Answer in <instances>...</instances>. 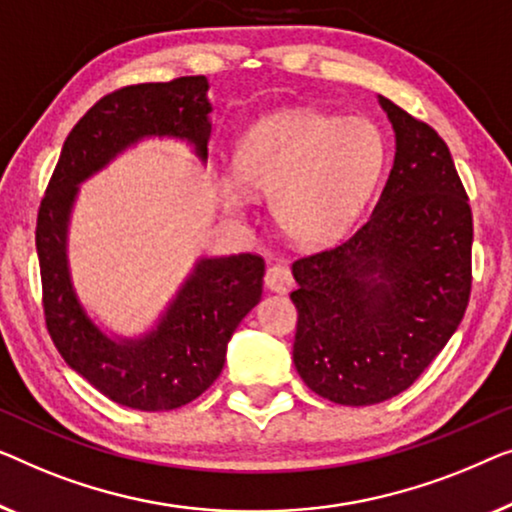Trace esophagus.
Listing matches in <instances>:
<instances>
[{
  "label": "esophagus",
  "instance_id": "esophagus-1",
  "mask_svg": "<svg viewBox=\"0 0 512 512\" xmlns=\"http://www.w3.org/2000/svg\"><path fill=\"white\" fill-rule=\"evenodd\" d=\"M264 280H266V287H269L271 292L285 294V292H290L292 287H294V276H292V271L287 269L285 264L269 266V269H266Z\"/></svg>",
  "mask_w": 512,
  "mask_h": 512
}]
</instances>
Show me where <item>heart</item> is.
<instances>
[{"instance_id": "b5f03b06", "label": "heart", "mask_w": 512, "mask_h": 512, "mask_svg": "<svg viewBox=\"0 0 512 512\" xmlns=\"http://www.w3.org/2000/svg\"><path fill=\"white\" fill-rule=\"evenodd\" d=\"M234 164L236 176L222 178L232 211H246V185L271 194L280 232L299 243H325L362 213L383 174L385 141L364 118L280 113L243 136Z\"/></svg>"}]
</instances>
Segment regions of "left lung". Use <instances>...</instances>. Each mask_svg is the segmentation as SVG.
Returning <instances> with one entry per match:
<instances>
[{"label": "left lung", "instance_id": "obj_1", "mask_svg": "<svg viewBox=\"0 0 512 512\" xmlns=\"http://www.w3.org/2000/svg\"><path fill=\"white\" fill-rule=\"evenodd\" d=\"M394 167L350 236L292 264L294 366L322 399L371 406L408 390L462 322L471 297L473 215L434 127L380 97Z\"/></svg>", "mask_w": 512, "mask_h": 512}]
</instances>
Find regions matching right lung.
<instances>
[{
    "label": "right lung",
    "mask_w": 512,
    "mask_h": 512,
    "mask_svg": "<svg viewBox=\"0 0 512 512\" xmlns=\"http://www.w3.org/2000/svg\"><path fill=\"white\" fill-rule=\"evenodd\" d=\"M206 76L127 85L99 99L64 141L37 215L43 315L71 369L120 406L174 410L201 397L225 366L234 329L262 297L264 259L253 253L204 257L157 327L113 341L88 318L67 262V227L78 183L146 136L192 143L206 162L211 104Z\"/></svg>",
    "instance_id": "1"
}]
</instances>
